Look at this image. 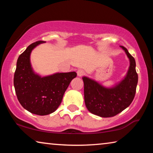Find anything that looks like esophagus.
<instances>
[{
    "label": "esophagus",
    "mask_w": 153,
    "mask_h": 153,
    "mask_svg": "<svg viewBox=\"0 0 153 153\" xmlns=\"http://www.w3.org/2000/svg\"><path fill=\"white\" fill-rule=\"evenodd\" d=\"M77 76H78L79 77H81L82 76H84V75L85 74V72H84V71L82 70V69H79V70H77Z\"/></svg>",
    "instance_id": "obj_1"
}]
</instances>
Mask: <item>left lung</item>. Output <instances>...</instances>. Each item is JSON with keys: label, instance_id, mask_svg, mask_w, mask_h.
Segmentation results:
<instances>
[{"label": "left lung", "instance_id": "obj_1", "mask_svg": "<svg viewBox=\"0 0 153 153\" xmlns=\"http://www.w3.org/2000/svg\"><path fill=\"white\" fill-rule=\"evenodd\" d=\"M129 59V67L124 79L112 88H105L94 79L83 77L84 101L90 113L101 117H113L129 107L135 97L138 74L135 59L124 46H120Z\"/></svg>", "mask_w": 153, "mask_h": 153}]
</instances>
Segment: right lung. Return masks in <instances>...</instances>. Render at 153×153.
<instances>
[{"instance_id": "add662e5", "label": "right lung", "mask_w": 153, "mask_h": 153, "mask_svg": "<svg viewBox=\"0 0 153 153\" xmlns=\"http://www.w3.org/2000/svg\"><path fill=\"white\" fill-rule=\"evenodd\" d=\"M45 41L31 44L21 54L17 61L14 74V87L17 99L25 109L38 115L55 112L63 99L65 92L72 79L77 76L75 71L56 73L41 77L33 72L30 63L31 52Z\"/></svg>"}]
</instances>
